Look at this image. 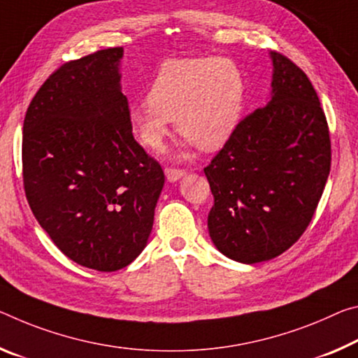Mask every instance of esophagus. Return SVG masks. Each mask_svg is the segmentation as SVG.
Returning a JSON list of instances; mask_svg holds the SVG:
<instances>
[{
	"label": "esophagus",
	"instance_id": "esophagus-1",
	"mask_svg": "<svg viewBox=\"0 0 358 358\" xmlns=\"http://www.w3.org/2000/svg\"><path fill=\"white\" fill-rule=\"evenodd\" d=\"M186 175L185 170L181 169H173V167H167L166 169V177L170 181V183H175V181H178L180 178H183Z\"/></svg>",
	"mask_w": 358,
	"mask_h": 358
}]
</instances>
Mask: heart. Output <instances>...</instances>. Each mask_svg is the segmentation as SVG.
<instances>
[{"mask_svg": "<svg viewBox=\"0 0 358 358\" xmlns=\"http://www.w3.org/2000/svg\"><path fill=\"white\" fill-rule=\"evenodd\" d=\"M243 73L226 57L169 59L150 84L146 100L129 108L135 137L161 151L175 121L177 132L201 150H217L234 134L245 105Z\"/></svg>", "mask_w": 358, "mask_h": 358, "instance_id": "b5f03b06", "label": "heart"}]
</instances>
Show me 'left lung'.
I'll return each instance as SVG.
<instances>
[{
  "instance_id": "8db88e82",
  "label": "left lung",
  "mask_w": 358,
  "mask_h": 358,
  "mask_svg": "<svg viewBox=\"0 0 358 358\" xmlns=\"http://www.w3.org/2000/svg\"><path fill=\"white\" fill-rule=\"evenodd\" d=\"M268 105L242 119L203 169L215 203V247L245 264L288 250L308 228L331 166L325 113L306 73L271 52Z\"/></svg>"
}]
</instances>
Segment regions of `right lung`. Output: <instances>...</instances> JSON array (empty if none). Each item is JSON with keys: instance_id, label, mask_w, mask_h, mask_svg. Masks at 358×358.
Wrapping results in <instances>:
<instances>
[{"instance_id": "right-lung-1", "label": "right lung", "mask_w": 358, "mask_h": 358, "mask_svg": "<svg viewBox=\"0 0 358 358\" xmlns=\"http://www.w3.org/2000/svg\"><path fill=\"white\" fill-rule=\"evenodd\" d=\"M122 48L66 62L33 97L24 121L27 201L57 248L113 272L143 252L164 186L135 141L121 92Z\"/></svg>"}]
</instances>
